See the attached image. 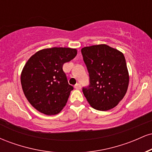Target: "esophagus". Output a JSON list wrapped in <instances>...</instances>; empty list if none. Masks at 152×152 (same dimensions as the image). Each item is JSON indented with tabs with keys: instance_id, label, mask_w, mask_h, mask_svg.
<instances>
[{
	"instance_id": "1",
	"label": "esophagus",
	"mask_w": 152,
	"mask_h": 152,
	"mask_svg": "<svg viewBox=\"0 0 152 152\" xmlns=\"http://www.w3.org/2000/svg\"><path fill=\"white\" fill-rule=\"evenodd\" d=\"M74 87H75V88H76V89H81V84H80V83H76V85H75L74 86Z\"/></svg>"
}]
</instances>
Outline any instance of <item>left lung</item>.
<instances>
[{
    "instance_id": "obj_1",
    "label": "left lung",
    "mask_w": 152,
    "mask_h": 152,
    "mask_svg": "<svg viewBox=\"0 0 152 152\" xmlns=\"http://www.w3.org/2000/svg\"><path fill=\"white\" fill-rule=\"evenodd\" d=\"M83 61L89 75V86L83 93L94 109L108 111L124 97L129 81L124 54L106 44L81 49Z\"/></svg>"
}]
</instances>
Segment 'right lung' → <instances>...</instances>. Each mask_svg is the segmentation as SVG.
Wrapping results in <instances>:
<instances>
[{"instance_id": "right-lung-1", "label": "right lung", "mask_w": 152, "mask_h": 152, "mask_svg": "<svg viewBox=\"0 0 152 152\" xmlns=\"http://www.w3.org/2000/svg\"><path fill=\"white\" fill-rule=\"evenodd\" d=\"M76 54L75 48L53 47L38 50L26 62L20 76L22 88L38 111L55 115L66 106L74 87L68 83L63 65Z\"/></svg>"}]
</instances>
